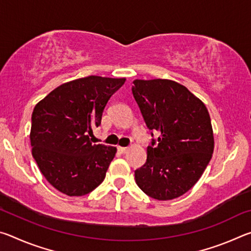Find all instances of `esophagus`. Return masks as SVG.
<instances>
[{
	"instance_id": "obj_1",
	"label": "esophagus",
	"mask_w": 251,
	"mask_h": 251,
	"mask_svg": "<svg viewBox=\"0 0 251 251\" xmlns=\"http://www.w3.org/2000/svg\"><path fill=\"white\" fill-rule=\"evenodd\" d=\"M117 150H118V151L122 152V154H125V152L128 151V148H127V147H121V146H118Z\"/></svg>"
}]
</instances>
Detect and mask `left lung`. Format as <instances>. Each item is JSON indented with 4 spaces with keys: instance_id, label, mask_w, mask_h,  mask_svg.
Masks as SVG:
<instances>
[{
    "instance_id": "left-lung-1",
    "label": "left lung",
    "mask_w": 251,
    "mask_h": 251,
    "mask_svg": "<svg viewBox=\"0 0 251 251\" xmlns=\"http://www.w3.org/2000/svg\"><path fill=\"white\" fill-rule=\"evenodd\" d=\"M134 99L148 129L158 131L147 147L136 184L147 196L171 201L192 188L214 152V133L205 104L184 85L171 79H135Z\"/></svg>"
}]
</instances>
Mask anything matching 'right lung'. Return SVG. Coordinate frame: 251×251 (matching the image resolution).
Wrapping results in <instances>:
<instances>
[{"mask_svg":"<svg viewBox=\"0 0 251 251\" xmlns=\"http://www.w3.org/2000/svg\"><path fill=\"white\" fill-rule=\"evenodd\" d=\"M126 78L101 76L59 85L34 107L32 155L50 185L67 196H84L103 182L116 147L93 144V127Z\"/></svg>","mask_w":251,"mask_h":251,"instance_id":"obj_1","label":"right lung"}]
</instances>
